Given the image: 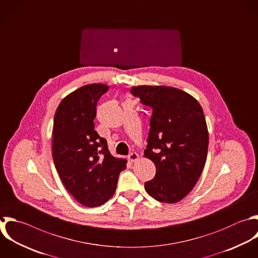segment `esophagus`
I'll use <instances>...</instances> for the list:
<instances>
[{"instance_id": "obj_1", "label": "esophagus", "mask_w": 258, "mask_h": 258, "mask_svg": "<svg viewBox=\"0 0 258 258\" xmlns=\"http://www.w3.org/2000/svg\"><path fill=\"white\" fill-rule=\"evenodd\" d=\"M138 158H139V155H138L136 152H132V153L128 156V159H129V161H131V162H135L136 160H138Z\"/></svg>"}]
</instances>
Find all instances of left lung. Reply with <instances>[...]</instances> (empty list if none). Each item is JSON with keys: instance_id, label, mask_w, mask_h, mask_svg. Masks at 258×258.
<instances>
[{"instance_id": "8db88e82", "label": "left lung", "mask_w": 258, "mask_h": 258, "mask_svg": "<svg viewBox=\"0 0 258 258\" xmlns=\"http://www.w3.org/2000/svg\"><path fill=\"white\" fill-rule=\"evenodd\" d=\"M131 93L152 113L144 157L156 167L147 194L173 204L194 188L206 163L209 132L203 109L189 94L172 87L137 86Z\"/></svg>"}]
</instances>
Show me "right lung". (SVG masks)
Wrapping results in <instances>:
<instances>
[{"instance_id":"right-lung-1","label":"right lung","mask_w":258,"mask_h":258,"mask_svg":"<svg viewBox=\"0 0 258 258\" xmlns=\"http://www.w3.org/2000/svg\"><path fill=\"white\" fill-rule=\"evenodd\" d=\"M107 85H86L68 95L57 107L52 129V156L66 188L82 205L105 204L115 192L127 160L114 157L106 139L95 130L99 99Z\"/></svg>"}]
</instances>
